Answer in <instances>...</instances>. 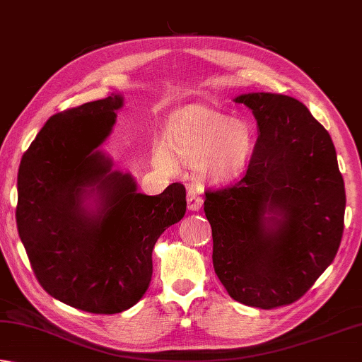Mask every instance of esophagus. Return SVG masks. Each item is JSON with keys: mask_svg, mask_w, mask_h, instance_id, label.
<instances>
[{"mask_svg": "<svg viewBox=\"0 0 362 362\" xmlns=\"http://www.w3.org/2000/svg\"><path fill=\"white\" fill-rule=\"evenodd\" d=\"M202 190L197 186H190L187 190V208L190 211H199L203 204V197Z\"/></svg>", "mask_w": 362, "mask_h": 362, "instance_id": "esophagus-1", "label": "esophagus"}]
</instances>
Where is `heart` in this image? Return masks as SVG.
Returning a JSON list of instances; mask_svg holds the SVG:
<instances>
[{
    "mask_svg": "<svg viewBox=\"0 0 362 362\" xmlns=\"http://www.w3.org/2000/svg\"><path fill=\"white\" fill-rule=\"evenodd\" d=\"M168 148L189 165L202 162L213 180H231L244 172L254 153V134L249 124L209 107H195L180 115L167 131ZM160 159L170 163L168 156Z\"/></svg>",
    "mask_w": 362,
    "mask_h": 362,
    "instance_id": "1",
    "label": "heart"
}]
</instances>
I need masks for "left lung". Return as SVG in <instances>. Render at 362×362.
<instances>
[{"label":"left lung","mask_w":362,"mask_h":362,"mask_svg":"<svg viewBox=\"0 0 362 362\" xmlns=\"http://www.w3.org/2000/svg\"><path fill=\"white\" fill-rule=\"evenodd\" d=\"M235 100L260 135L243 178L204 192L213 264L235 301L276 309L305 295L336 257L344 178L328 131L301 102L276 93Z\"/></svg>","instance_id":"1"}]
</instances>
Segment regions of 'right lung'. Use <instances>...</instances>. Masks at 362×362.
Returning <instances> with one entry per match:
<instances>
[{"instance_id":"1","label":"right lung","mask_w":362,"mask_h":362,"mask_svg":"<svg viewBox=\"0 0 362 362\" xmlns=\"http://www.w3.org/2000/svg\"><path fill=\"white\" fill-rule=\"evenodd\" d=\"M119 94L50 117L26 149L17 176L16 219L34 276L58 301L91 313H119L140 301L153 276V249L186 214V187L137 192L112 172L98 146L115 124ZM96 189L101 208L83 200Z\"/></svg>"}]
</instances>
